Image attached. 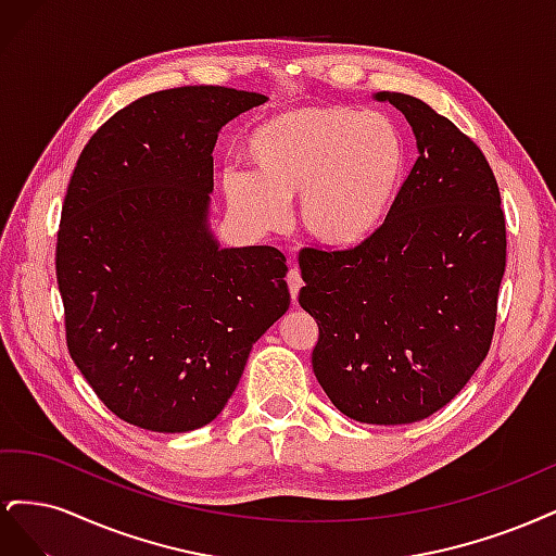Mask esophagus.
I'll use <instances>...</instances> for the list:
<instances>
[{
  "mask_svg": "<svg viewBox=\"0 0 556 556\" xmlns=\"http://www.w3.org/2000/svg\"><path fill=\"white\" fill-rule=\"evenodd\" d=\"M301 285H304V280H301V274L299 268H290L288 274V288H290V296H292V304H296V296H299V290Z\"/></svg>",
  "mask_w": 556,
  "mask_h": 556,
  "instance_id": "obj_1",
  "label": "esophagus"
}]
</instances>
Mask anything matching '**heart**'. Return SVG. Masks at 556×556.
Here are the masks:
<instances>
[{"label": "heart", "instance_id": "b5f03b06", "mask_svg": "<svg viewBox=\"0 0 556 556\" xmlns=\"http://www.w3.org/2000/svg\"><path fill=\"white\" fill-rule=\"evenodd\" d=\"M245 160L252 174H225L229 206L250 227L276 231L299 197L301 231L327 250L371 239L408 176V146L394 121L333 104L274 115L248 137Z\"/></svg>", "mask_w": 556, "mask_h": 556}]
</instances>
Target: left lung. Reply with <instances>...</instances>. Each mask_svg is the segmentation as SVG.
Returning a JSON list of instances; mask_svg holds the SVG:
<instances>
[{"label":"left lung","instance_id":"obj_1","mask_svg":"<svg viewBox=\"0 0 556 556\" xmlns=\"http://www.w3.org/2000/svg\"><path fill=\"white\" fill-rule=\"evenodd\" d=\"M406 115L417 162L366 243L299 255V304L317 323L313 371L364 425L419 422L462 392L492 343L506 217L480 148L422 99L376 92Z\"/></svg>","mask_w":556,"mask_h":556}]
</instances>
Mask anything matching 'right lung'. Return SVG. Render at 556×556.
Segmentation results:
<instances>
[{
	"label": "right lung",
	"mask_w": 556,
	"mask_h": 556,
	"mask_svg": "<svg viewBox=\"0 0 556 556\" xmlns=\"http://www.w3.org/2000/svg\"><path fill=\"white\" fill-rule=\"evenodd\" d=\"M266 94L188 86L146 94L76 162L58 233L66 345L125 422L185 433L220 415L250 350L290 308L271 245L211 229L217 134Z\"/></svg>",
	"instance_id": "right-lung-1"
}]
</instances>
